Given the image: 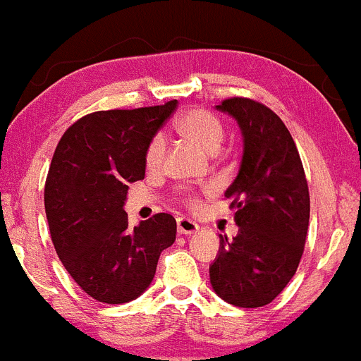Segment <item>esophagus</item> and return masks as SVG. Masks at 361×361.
Masks as SVG:
<instances>
[{"mask_svg":"<svg viewBox=\"0 0 361 361\" xmlns=\"http://www.w3.org/2000/svg\"><path fill=\"white\" fill-rule=\"evenodd\" d=\"M197 230H200V226L194 221H190V219H178V233L180 235H192L196 233Z\"/></svg>","mask_w":361,"mask_h":361,"instance_id":"esophagus-1","label":"esophagus"}]
</instances>
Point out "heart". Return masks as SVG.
I'll return each mask as SVG.
<instances>
[{"instance_id":"obj_1","label":"heart","mask_w":361,"mask_h":361,"mask_svg":"<svg viewBox=\"0 0 361 361\" xmlns=\"http://www.w3.org/2000/svg\"><path fill=\"white\" fill-rule=\"evenodd\" d=\"M178 131L183 135L185 139L190 140L192 144L200 146L207 153L214 154L221 149L224 137H226V128L222 124V121L217 116L203 109L190 110L185 114L176 124ZM165 154V140L161 135H154L153 139L149 140L146 147V160L147 169H158L164 161ZM185 204L188 208H197L200 207V197L197 196H185Z\"/></svg>"}]
</instances>
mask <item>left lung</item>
<instances>
[{
  "mask_svg": "<svg viewBox=\"0 0 361 361\" xmlns=\"http://www.w3.org/2000/svg\"><path fill=\"white\" fill-rule=\"evenodd\" d=\"M238 123L240 169L224 197L235 208L237 237L221 235L210 265L215 294L233 306L260 308L287 287L305 251L310 194L299 151L283 121L258 101L217 104Z\"/></svg>",
  "mask_w": 361,
  "mask_h": 361,
  "instance_id": "8db88e82",
  "label": "left lung"
}]
</instances>
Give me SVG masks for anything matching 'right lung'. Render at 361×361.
Returning <instances> with one entry per match:
<instances>
[{"instance_id": "obj_1", "label": "right lung", "mask_w": 361, "mask_h": 361, "mask_svg": "<svg viewBox=\"0 0 361 361\" xmlns=\"http://www.w3.org/2000/svg\"><path fill=\"white\" fill-rule=\"evenodd\" d=\"M178 101L101 110L62 135L44 187L49 233L60 262L83 292L123 305L151 285L158 258L176 240V221L157 214L128 224V183L142 180L146 147Z\"/></svg>"}]
</instances>
